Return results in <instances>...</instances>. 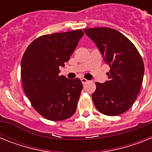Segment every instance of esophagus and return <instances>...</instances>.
Masks as SVG:
<instances>
[{"mask_svg":"<svg viewBox=\"0 0 152 152\" xmlns=\"http://www.w3.org/2000/svg\"><path fill=\"white\" fill-rule=\"evenodd\" d=\"M88 81H89V80H87V79H85V78H81V82H82L83 84H87V83H88Z\"/></svg>","mask_w":152,"mask_h":152,"instance_id":"esophagus-1","label":"esophagus"}]
</instances>
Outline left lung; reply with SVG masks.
<instances>
[{
  "label": "left lung",
  "mask_w": 152,
  "mask_h": 152,
  "mask_svg": "<svg viewBox=\"0 0 152 152\" xmlns=\"http://www.w3.org/2000/svg\"><path fill=\"white\" fill-rule=\"evenodd\" d=\"M84 31L110 68L107 74L109 80L96 83L94 103L104 115H120L132 106L140 91L145 72L142 57L133 43L116 29L98 27Z\"/></svg>",
  "instance_id": "1"
}]
</instances>
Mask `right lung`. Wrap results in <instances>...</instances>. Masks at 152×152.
Here are the masks:
<instances>
[{
    "mask_svg": "<svg viewBox=\"0 0 152 152\" xmlns=\"http://www.w3.org/2000/svg\"><path fill=\"white\" fill-rule=\"evenodd\" d=\"M83 36L81 29L43 35L33 40L23 56L24 92L33 108L49 120H64L76 111L81 80L58 74L59 67L69 60Z\"/></svg>",
    "mask_w": 152,
    "mask_h": 152,
    "instance_id": "add662e5",
    "label": "right lung"
}]
</instances>
